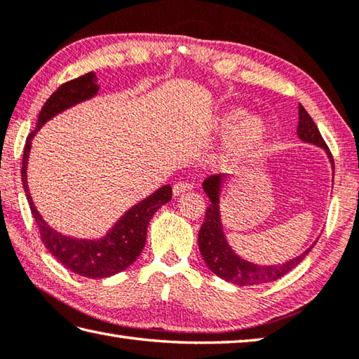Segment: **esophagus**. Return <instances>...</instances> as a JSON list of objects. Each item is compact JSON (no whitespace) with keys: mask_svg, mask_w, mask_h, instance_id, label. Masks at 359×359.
Instances as JSON below:
<instances>
[{"mask_svg":"<svg viewBox=\"0 0 359 359\" xmlns=\"http://www.w3.org/2000/svg\"><path fill=\"white\" fill-rule=\"evenodd\" d=\"M192 189H194V186L191 184V182H177V184L173 186V195L175 197H180L181 194L192 191Z\"/></svg>","mask_w":359,"mask_h":359,"instance_id":"1","label":"esophagus"}]
</instances>
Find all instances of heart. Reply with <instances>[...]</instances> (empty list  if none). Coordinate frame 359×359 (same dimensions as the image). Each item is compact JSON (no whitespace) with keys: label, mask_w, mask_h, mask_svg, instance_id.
I'll return each instance as SVG.
<instances>
[{"label":"heart","mask_w":359,"mask_h":359,"mask_svg":"<svg viewBox=\"0 0 359 359\" xmlns=\"http://www.w3.org/2000/svg\"><path fill=\"white\" fill-rule=\"evenodd\" d=\"M243 111L239 107H233L223 112L219 118V128L229 130L236 124L233 131L223 145V156L228 161H238L247 156L264 144L267 137V126L264 120L258 116H245L242 119Z\"/></svg>","instance_id":"heart-1"}]
</instances>
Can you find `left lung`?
Listing matches in <instances>:
<instances>
[{"label": "left lung", "instance_id": "obj_1", "mask_svg": "<svg viewBox=\"0 0 359 359\" xmlns=\"http://www.w3.org/2000/svg\"><path fill=\"white\" fill-rule=\"evenodd\" d=\"M297 136L306 144H313L323 148L327 156L331 162V168H334L333 156L328 150L325 140L322 139L319 130L314 120L311 118L305 107L299 106V126H297ZM226 181L225 175H214L203 182V191L211 200V205L206 208L205 222L200 228L198 233V247L200 253L205 259L206 266L211 269L219 278L238 286H256L264 285V283L276 281L281 276L289 273L294 267L306 258V255L313 250L316 242L306 248L297 258L289 259L283 264H273V266H259L247 259L241 258L239 255L234 253V250L226 241V236L223 233V225L220 219V192L223 182Z\"/></svg>", "mask_w": 359, "mask_h": 359}]
</instances>
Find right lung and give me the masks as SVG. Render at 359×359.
<instances>
[{
	"instance_id": "1",
	"label": "right lung",
	"mask_w": 359,
	"mask_h": 359,
	"mask_svg": "<svg viewBox=\"0 0 359 359\" xmlns=\"http://www.w3.org/2000/svg\"><path fill=\"white\" fill-rule=\"evenodd\" d=\"M97 74L90 72L76 79H72L59 87L53 95L46 100L42 111L39 114L36 130L26 139L23 151L22 165V182L28 198L31 212L36 220L40 238L45 243L48 252L56 258L64 267L72 272L78 273L86 278H106V276L116 275L139 258V255L145 247L147 228L151 217L158 209L172 200V187L165 184L153 192L150 197L142 200L137 205L121 215L116 222L109 233L100 239H74L57 233L46 223L42 215L39 214L37 208L34 206L28 189V158L31 151V140L36 133L46 121L51 120L69 107L83 103L86 100L93 98L98 93Z\"/></svg>"
}]
</instances>
